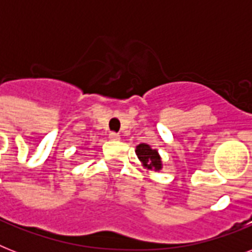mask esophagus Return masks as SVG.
<instances>
[{
    "instance_id": "esophagus-1",
    "label": "esophagus",
    "mask_w": 252,
    "mask_h": 252,
    "mask_svg": "<svg viewBox=\"0 0 252 252\" xmlns=\"http://www.w3.org/2000/svg\"><path fill=\"white\" fill-rule=\"evenodd\" d=\"M108 137H110L111 140H114V141H118V140H120V134L115 133V132H111Z\"/></svg>"
}]
</instances>
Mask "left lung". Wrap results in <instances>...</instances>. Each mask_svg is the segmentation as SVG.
Masks as SVG:
<instances>
[{"instance_id":"1","label":"left lung","mask_w":252,"mask_h":252,"mask_svg":"<svg viewBox=\"0 0 252 252\" xmlns=\"http://www.w3.org/2000/svg\"><path fill=\"white\" fill-rule=\"evenodd\" d=\"M136 154L141 163L149 170L159 171L162 168L161 157L156 149H152L148 144H140L136 146Z\"/></svg>"}]
</instances>
